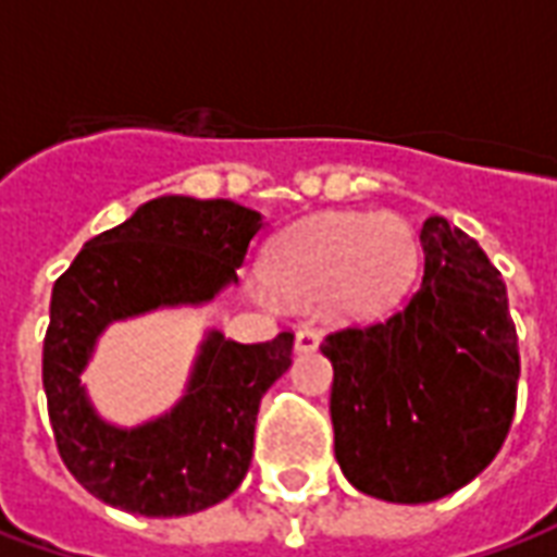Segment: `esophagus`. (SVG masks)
Masks as SVG:
<instances>
[{"label": "esophagus", "mask_w": 557, "mask_h": 557, "mask_svg": "<svg viewBox=\"0 0 557 557\" xmlns=\"http://www.w3.org/2000/svg\"><path fill=\"white\" fill-rule=\"evenodd\" d=\"M319 343H322V334H319L315 327H301V331L295 334V351H301V355L319 349Z\"/></svg>", "instance_id": "obj_1"}]
</instances>
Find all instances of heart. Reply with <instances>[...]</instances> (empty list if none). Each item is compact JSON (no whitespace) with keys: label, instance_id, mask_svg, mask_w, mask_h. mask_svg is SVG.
Returning a JSON list of instances; mask_svg holds the SVG:
<instances>
[{"label":"heart","instance_id":"obj_1","mask_svg":"<svg viewBox=\"0 0 557 557\" xmlns=\"http://www.w3.org/2000/svg\"><path fill=\"white\" fill-rule=\"evenodd\" d=\"M420 256L418 232L399 214H319L274 238L265 277L283 298H325L339 319L367 322L406 301L418 283Z\"/></svg>","mask_w":557,"mask_h":557}]
</instances>
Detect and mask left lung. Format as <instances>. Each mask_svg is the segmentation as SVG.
<instances>
[{"instance_id": "1", "label": "left lung", "mask_w": 557, "mask_h": 557, "mask_svg": "<svg viewBox=\"0 0 557 557\" xmlns=\"http://www.w3.org/2000/svg\"><path fill=\"white\" fill-rule=\"evenodd\" d=\"M420 247L423 280L403 310L322 343L339 468L394 504L438 502L478 478L510 432L519 385L502 271L444 218L423 223Z\"/></svg>"}]
</instances>
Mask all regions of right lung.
<instances>
[{"label": "right lung", "instance_id": "right-lung-1", "mask_svg": "<svg viewBox=\"0 0 557 557\" xmlns=\"http://www.w3.org/2000/svg\"><path fill=\"white\" fill-rule=\"evenodd\" d=\"M262 214L232 199L158 196L86 242L55 280L44 337V391L67 471L119 510L187 516L230 498L253 459L268 387L289 370L295 334L235 343L208 331L184 397L143 426L95 411L79 373L107 327L160 307L206 304L238 283Z\"/></svg>", "mask_w": 557, "mask_h": 557}]
</instances>
